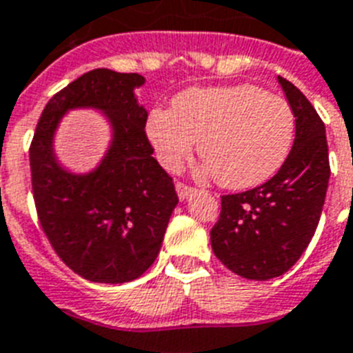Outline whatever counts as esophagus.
Here are the masks:
<instances>
[{
    "instance_id": "esophagus-1",
    "label": "esophagus",
    "mask_w": 353,
    "mask_h": 353,
    "mask_svg": "<svg viewBox=\"0 0 353 353\" xmlns=\"http://www.w3.org/2000/svg\"><path fill=\"white\" fill-rule=\"evenodd\" d=\"M176 193H179V199L180 200H188V199H190V196H193L194 188H191V185L184 184V182H176Z\"/></svg>"
}]
</instances>
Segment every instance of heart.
Masks as SVG:
<instances>
[{"instance_id":"1","label":"heart","mask_w":353,"mask_h":353,"mask_svg":"<svg viewBox=\"0 0 353 353\" xmlns=\"http://www.w3.org/2000/svg\"><path fill=\"white\" fill-rule=\"evenodd\" d=\"M148 134L169 171L190 159L199 140L205 173L224 188L246 190L283 168L295 138V112L283 97L252 83L194 87L174 98L173 111H151Z\"/></svg>"}]
</instances>
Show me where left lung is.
<instances>
[{
	"label": "left lung",
	"instance_id": "1",
	"mask_svg": "<svg viewBox=\"0 0 353 353\" xmlns=\"http://www.w3.org/2000/svg\"><path fill=\"white\" fill-rule=\"evenodd\" d=\"M295 112V140L277 174L253 190L221 196L211 248L236 275L279 277L301 259L319 224L330 179L324 123L308 98L279 76Z\"/></svg>",
	"mask_w": 353,
	"mask_h": 353
}]
</instances>
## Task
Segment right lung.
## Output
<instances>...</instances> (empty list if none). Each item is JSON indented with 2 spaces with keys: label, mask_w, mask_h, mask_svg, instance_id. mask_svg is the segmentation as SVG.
<instances>
[{
  "label": "right lung",
  "mask_w": 353,
  "mask_h": 353,
  "mask_svg": "<svg viewBox=\"0 0 353 353\" xmlns=\"http://www.w3.org/2000/svg\"><path fill=\"white\" fill-rule=\"evenodd\" d=\"M137 72L94 69L56 92L45 105L30 142V182L41 230L56 255L92 283L134 281L154 262L179 194L173 179L153 157L148 112L132 89ZM72 106H98L115 129L100 168L78 177L52 154V134Z\"/></svg>",
  "instance_id": "obj_1"
}]
</instances>
